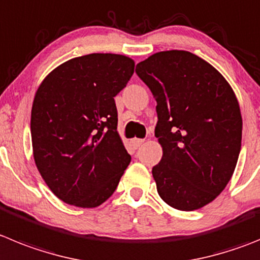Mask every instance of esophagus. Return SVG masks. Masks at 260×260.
Here are the masks:
<instances>
[{"label": "esophagus", "mask_w": 260, "mask_h": 260, "mask_svg": "<svg viewBox=\"0 0 260 260\" xmlns=\"http://www.w3.org/2000/svg\"><path fill=\"white\" fill-rule=\"evenodd\" d=\"M132 143H133V146H134V148H139V147H142V144L144 143V140H143V139H133Z\"/></svg>", "instance_id": "1"}]
</instances>
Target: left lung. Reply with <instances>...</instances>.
Wrapping results in <instances>:
<instances>
[{
    "label": "left lung",
    "mask_w": 260,
    "mask_h": 260,
    "mask_svg": "<svg viewBox=\"0 0 260 260\" xmlns=\"http://www.w3.org/2000/svg\"><path fill=\"white\" fill-rule=\"evenodd\" d=\"M135 72L157 102L162 158L152 175L159 197L178 210L204 208L222 193L239 159L242 117L235 91L211 64L184 50L156 52Z\"/></svg>",
    "instance_id": "left-lung-1"
}]
</instances>
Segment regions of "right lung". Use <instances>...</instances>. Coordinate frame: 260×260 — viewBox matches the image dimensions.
<instances>
[{"mask_svg": "<svg viewBox=\"0 0 260 260\" xmlns=\"http://www.w3.org/2000/svg\"><path fill=\"white\" fill-rule=\"evenodd\" d=\"M134 67L125 55L89 54L56 67L38 86L30 113L33 157L66 204L102 205L132 161L117 132L114 96Z\"/></svg>", "mask_w": 260, "mask_h": 260, "instance_id": "obj_1", "label": "right lung"}]
</instances>
